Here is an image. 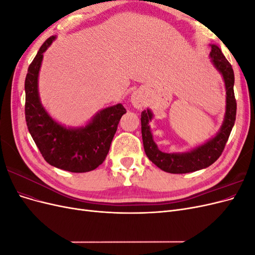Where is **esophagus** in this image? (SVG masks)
I'll return each instance as SVG.
<instances>
[{"instance_id":"34e87169","label":"esophagus","mask_w":255,"mask_h":255,"mask_svg":"<svg viewBox=\"0 0 255 255\" xmlns=\"http://www.w3.org/2000/svg\"><path fill=\"white\" fill-rule=\"evenodd\" d=\"M130 102H132V104L136 109H141L144 104V100L139 91H134L132 94V97H130Z\"/></svg>"}]
</instances>
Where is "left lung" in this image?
Masks as SVG:
<instances>
[{
    "label": "left lung",
    "mask_w": 255,
    "mask_h": 255,
    "mask_svg": "<svg viewBox=\"0 0 255 255\" xmlns=\"http://www.w3.org/2000/svg\"><path fill=\"white\" fill-rule=\"evenodd\" d=\"M210 57L215 68L221 73L226 85V115L222 126L215 137L185 153H165L158 150L153 140L149 122L153 118L150 110L141 113V134L146 156L161 170L169 173H188L214 164L225 149L236 119V100L234 96V71L221 50L211 44Z\"/></svg>",
    "instance_id": "8db88e82"
}]
</instances>
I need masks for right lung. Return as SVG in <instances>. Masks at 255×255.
I'll return each instance as SVG.
<instances>
[{
    "mask_svg": "<svg viewBox=\"0 0 255 255\" xmlns=\"http://www.w3.org/2000/svg\"><path fill=\"white\" fill-rule=\"evenodd\" d=\"M55 38L52 36L44 41L28 67L24 85L26 126L47 163L66 171L88 172L106 158L119 121L127 111L122 104L106 107L81 128H66L52 119L40 102L38 75L43 53Z\"/></svg>",
    "mask_w": 255,
    "mask_h": 255,
    "instance_id": "1",
    "label": "right lung"
}]
</instances>
